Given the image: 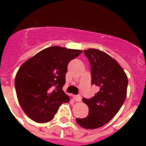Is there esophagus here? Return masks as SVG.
<instances>
[{
    "label": "esophagus",
    "mask_w": 146,
    "mask_h": 146,
    "mask_svg": "<svg viewBox=\"0 0 146 146\" xmlns=\"http://www.w3.org/2000/svg\"><path fill=\"white\" fill-rule=\"evenodd\" d=\"M74 99H75L76 102H81L82 101V97H81V96H76L74 97Z\"/></svg>",
    "instance_id": "esophagus-1"
}]
</instances>
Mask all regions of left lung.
<instances>
[{
    "instance_id": "obj_1",
    "label": "left lung",
    "mask_w": 146,
    "mask_h": 146,
    "mask_svg": "<svg viewBox=\"0 0 146 146\" xmlns=\"http://www.w3.org/2000/svg\"><path fill=\"white\" fill-rule=\"evenodd\" d=\"M84 54L91 65L92 84L100 89L92 99H82L89 107V114L76 121L82 128L93 129L103 127L119 111L127 97L128 78L117 61L107 53L89 48Z\"/></svg>"
}]
</instances>
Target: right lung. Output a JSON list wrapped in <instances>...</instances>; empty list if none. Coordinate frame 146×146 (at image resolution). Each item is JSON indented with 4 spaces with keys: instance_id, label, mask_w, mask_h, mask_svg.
<instances>
[{
    "instance_id": "add662e5",
    "label": "right lung",
    "mask_w": 146,
    "mask_h": 146,
    "mask_svg": "<svg viewBox=\"0 0 146 146\" xmlns=\"http://www.w3.org/2000/svg\"><path fill=\"white\" fill-rule=\"evenodd\" d=\"M81 50L52 46L24 62L15 77L19 103L26 115L37 123L51 120L59 107L70 102L63 91L65 74L71 60Z\"/></svg>"
}]
</instances>
